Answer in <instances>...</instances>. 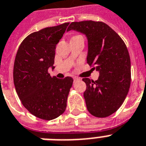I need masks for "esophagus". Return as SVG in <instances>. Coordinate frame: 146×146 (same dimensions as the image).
Returning a JSON list of instances; mask_svg holds the SVG:
<instances>
[{
    "label": "esophagus",
    "mask_w": 146,
    "mask_h": 146,
    "mask_svg": "<svg viewBox=\"0 0 146 146\" xmlns=\"http://www.w3.org/2000/svg\"><path fill=\"white\" fill-rule=\"evenodd\" d=\"M79 78H78V77H73V80L74 81H77V80H79Z\"/></svg>",
    "instance_id": "1"
}]
</instances>
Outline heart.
Returning <instances> with one entry per match:
<instances>
[{"instance_id": "1", "label": "heart", "mask_w": 146, "mask_h": 146, "mask_svg": "<svg viewBox=\"0 0 146 146\" xmlns=\"http://www.w3.org/2000/svg\"><path fill=\"white\" fill-rule=\"evenodd\" d=\"M79 36H80V35H75V36H73V38H76V37H79Z\"/></svg>"}]
</instances>
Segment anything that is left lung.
Here are the masks:
<instances>
[{"label": "left lung", "mask_w": 146, "mask_h": 146, "mask_svg": "<svg viewBox=\"0 0 146 146\" xmlns=\"http://www.w3.org/2000/svg\"><path fill=\"white\" fill-rule=\"evenodd\" d=\"M76 30L88 38L87 62L100 73L96 81L84 78L87 109L96 117H107L118 110L129 90L131 60L119 35L101 21L72 22L67 31Z\"/></svg>", "instance_id": "1"}]
</instances>
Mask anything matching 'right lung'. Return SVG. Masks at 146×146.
<instances>
[{"label":"right lung","mask_w":146,"mask_h":146,"mask_svg":"<svg viewBox=\"0 0 146 146\" xmlns=\"http://www.w3.org/2000/svg\"><path fill=\"white\" fill-rule=\"evenodd\" d=\"M69 23L46 27L29 35L18 50L14 68L15 88L22 104L29 113L45 120L62 114L73 79L52 77L55 50Z\"/></svg>","instance_id":"right-lung-1"}]
</instances>
